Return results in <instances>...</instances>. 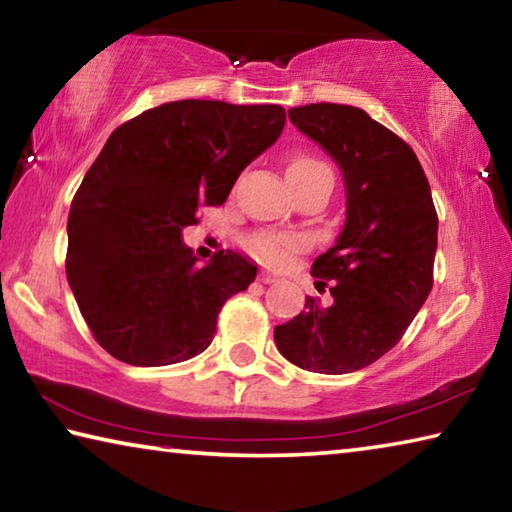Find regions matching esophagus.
<instances>
[{
	"mask_svg": "<svg viewBox=\"0 0 512 512\" xmlns=\"http://www.w3.org/2000/svg\"><path fill=\"white\" fill-rule=\"evenodd\" d=\"M257 280L262 282V284H275L277 280H280V277H277V275H275V273H271V271H259Z\"/></svg>",
	"mask_w": 512,
	"mask_h": 512,
	"instance_id": "1",
	"label": "esophagus"
}]
</instances>
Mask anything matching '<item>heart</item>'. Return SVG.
Returning a JSON list of instances; mask_svg holds the SVG:
<instances>
[{"mask_svg": "<svg viewBox=\"0 0 512 512\" xmlns=\"http://www.w3.org/2000/svg\"><path fill=\"white\" fill-rule=\"evenodd\" d=\"M329 171L323 162L309 155H298L287 167V176H309V173ZM246 248L259 262L268 266H284L293 255H298L305 248V241L287 232H255L246 239Z\"/></svg>", "mask_w": 512, "mask_h": 512, "instance_id": "obj_1", "label": "heart"}]
</instances>
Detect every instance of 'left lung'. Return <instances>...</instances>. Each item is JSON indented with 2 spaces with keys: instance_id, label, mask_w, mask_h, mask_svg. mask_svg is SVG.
I'll list each match as a JSON object with an SVG mask.
<instances>
[{
  "instance_id": "8db88e82",
  "label": "left lung",
  "mask_w": 512,
  "mask_h": 512,
  "mask_svg": "<svg viewBox=\"0 0 512 512\" xmlns=\"http://www.w3.org/2000/svg\"><path fill=\"white\" fill-rule=\"evenodd\" d=\"M289 119L341 167L348 219L311 266L332 305L309 296L305 311L275 327V345L302 370L343 375L395 348L427 300L438 214L411 146L368 112L309 103Z\"/></svg>"
}]
</instances>
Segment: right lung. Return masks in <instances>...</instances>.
<instances>
[{
  "label": "right lung",
  "mask_w": 512,
  "mask_h": 512,
  "mask_svg": "<svg viewBox=\"0 0 512 512\" xmlns=\"http://www.w3.org/2000/svg\"><path fill=\"white\" fill-rule=\"evenodd\" d=\"M282 106L171 101L121 124L74 194L67 282L103 350L155 368L201 354L225 300L257 266L221 250L205 266L183 244L198 210L223 205L239 173L280 137Z\"/></svg>",
  "instance_id": "right-lung-1"
}]
</instances>
